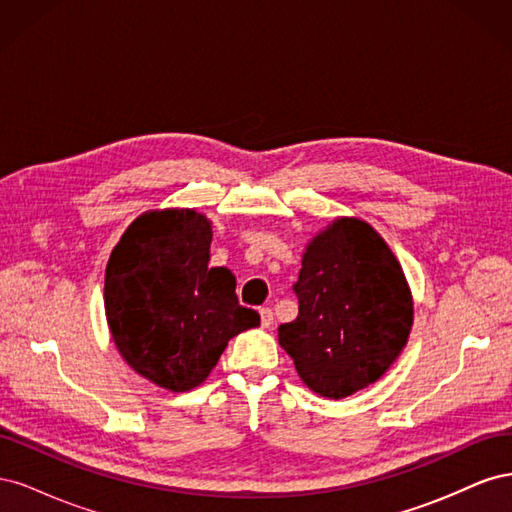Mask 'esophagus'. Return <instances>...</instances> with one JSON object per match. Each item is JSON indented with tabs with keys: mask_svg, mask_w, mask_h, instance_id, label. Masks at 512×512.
I'll return each instance as SVG.
<instances>
[{
	"mask_svg": "<svg viewBox=\"0 0 512 512\" xmlns=\"http://www.w3.org/2000/svg\"><path fill=\"white\" fill-rule=\"evenodd\" d=\"M260 324L265 329H269L271 324H273V312H271V307H260Z\"/></svg>",
	"mask_w": 512,
	"mask_h": 512,
	"instance_id": "34e87169",
	"label": "esophagus"
}]
</instances>
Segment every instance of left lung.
Listing matches in <instances>:
<instances>
[{
    "label": "left lung",
    "mask_w": 512,
    "mask_h": 512,
    "mask_svg": "<svg viewBox=\"0 0 512 512\" xmlns=\"http://www.w3.org/2000/svg\"><path fill=\"white\" fill-rule=\"evenodd\" d=\"M297 320L280 344L314 393L342 399L374 384L404 350L412 297L397 258L369 224L342 218L307 245Z\"/></svg>",
    "instance_id": "1"
}]
</instances>
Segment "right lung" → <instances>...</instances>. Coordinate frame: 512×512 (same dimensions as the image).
I'll list each match as a JSON object with an SVG mask.
<instances>
[{"mask_svg":"<svg viewBox=\"0 0 512 512\" xmlns=\"http://www.w3.org/2000/svg\"><path fill=\"white\" fill-rule=\"evenodd\" d=\"M211 224L190 209L132 222L106 265L104 307L128 365L168 391L203 382L237 333L258 327L239 305L235 275L209 267Z\"/></svg>","mask_w":512,"mask_h":512,"instance_id":"obj_1","label":"right lung"}]
</instances>
